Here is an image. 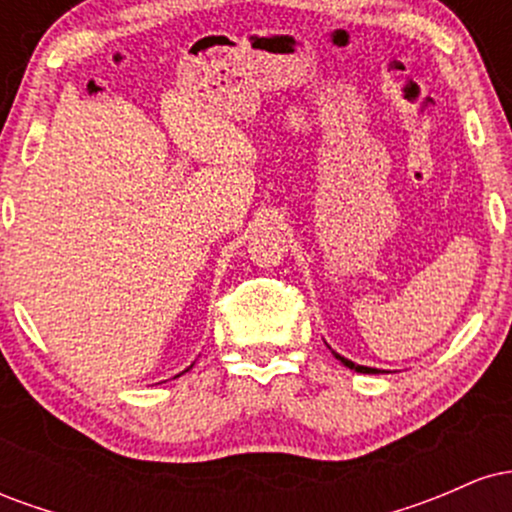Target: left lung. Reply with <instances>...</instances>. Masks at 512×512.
Returning a JSON list of instances; mask_svg holds the SVG:
<instances>
[{
    "label": "left lung",
    "mask_w": 512,
    "mask_h": 512,
    "mask_svg": "<svg viewBox=\"0 0 512 512\" xmlns=\"http://www.w3.org/2000/svg\"><path fill=\"white\" fill-rule=\"evenodd\" d=\"M339 358V361L344 363L346 368H351V370H356V373H378V368H368V366H356L354 361H349V358H344V356H339V354H334Z\"/></svg>",
    "instance_id": "8db88e82"
}]
</instances>
